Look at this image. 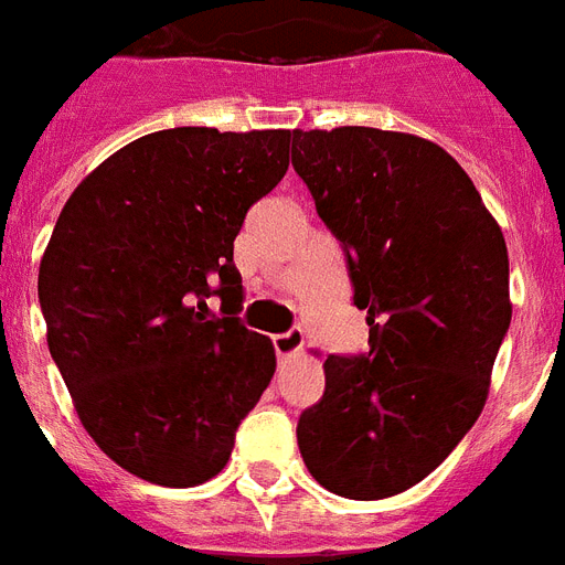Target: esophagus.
<instances>
[{"mask_svg": "<svg viewBox=\"0 0 565 565\" xmlns=\"http://www.w3.org/2000/svg\"><path fill=\"white\" fill-rule=\"evenodd\" d=\"M273 348H275V354L281 356H292L296 351H301L305 348V333L298 328L287 330V333H278V337H273Z\"/></svg>", "mask_w": 565, "mask_h": 565, "instance_id": "obj_1", "label": "esophagus"}]
</instances>
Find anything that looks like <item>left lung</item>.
<instances>
[{
    "label": "left lung",
    "mask_w": 565,
    "mask_h": 565,
    "mask_svg": "<svg viewBox=\"0 0 565 565\" xmlns=\"http://www.w3.org/2000/svg\"><path fill=\"white\" fill-rule=\"evenodd\" d=\"M292 168L345 252L371 345L324 360L298 449L337 497H394L433 473L484 409L511 324L505 237L465 168L420 136L292 130Z\"/></svg>",
    "instance_id": "left-lung-1"
}]
</instances>
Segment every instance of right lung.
<instances>
[{"label": "right lung", "instance_id": "right-lung-1", "mask_svg": "<svg viewBox=\"0 0 565 565\" xmlns=\"http://www.w3.org/2000/svg\"><path fill=\"white\" fill-rule=\"evenodd\" d=\"M290 130L173 127L130 141L72 191L40 260L49 351L92 441L164 488L226 467L275 374L246 330L235 237L290 168ZM220 295L223 317L204 316Z\"/></svg>", "mask_w": 565, "mask_h": 565}]
</instances>
